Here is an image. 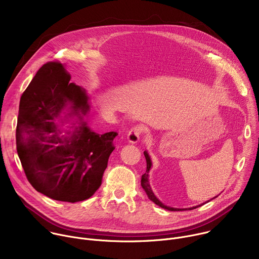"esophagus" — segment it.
<instances>
[{
    "instance_id": "1",
    "label": "esophagus",
    "mask_w": 259,
    "mask_h": 259,
    "mask_svg": "<svg viewBox=\"0 0 259 259\" xmlns=\"http://www.w3.org/2000/svg\"><path fill=\"white\" fill-rule=\"evenodd\" d=\"M142 129L140 127H134L132 128L128 135H127V139L130 143H137L140 139V133H141Z\"/></svg>"
}]
</instances>
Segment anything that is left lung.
Returning <instances> with one entry per match:
<instances>
[{
	"instance_id": "1",
	"label": "left lung",
	"mask_w": 259,
	"mask_h": 259,
	"mask_svg": "<svg viewBox=\"0 0 259 259\" xmlns=\"http://www.w3.org/2000/svg\"><path fill=\"white\" fill-rule=\"evenodd\" d=\"M143 154H144V157H145V160H146V171H145V173L141 176V187H142V189L144 190V192L146 193V195H147V197H149V199H150L151 201H153L155 204H157L158 206H160V207H162V208H164V209H167V210H169V211H183V210H188V209L193 210V209H196V208H198V207H201L202 205H204V204L210 202L211 200L215 199L216 197H218V196H216V197L212 198L211 200H209V201H207V202H205V203H203V204H200V205H197V206H194V207H191V208H173V207H170V206H166L165 204H163V203L155 196V194H154V192H153V190H152V188H151V186H150V180H149L150 175H149V174H150L151 168H152V166H153V163H152V159H151L149 153H147V151H144Z\"/></svg>"
}]
</instances>
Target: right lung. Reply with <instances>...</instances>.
<instances>
[{
	"label": "right lung",
	"mask_w": 259,
	"mask_h": 259,
	"mask_svg": "<svg viewBox=\"0 0 259 259\" xmlns=\"http://www.w3.org/2000/svg\"><path fill=\"white\" fill-rule=\"evenodd\" d=\"M64 64H44L23 92L16 149L35 191L61 202L89 199L101 186L117 132L98 134L85 121V89L70 83ZM69 123L67 130L63 126Z\"/></svg>",
	"instance_id": "1"
}]
</instances>
